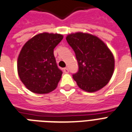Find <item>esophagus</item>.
<instances>
[{
  "label": "esophagus",
  "instance_id": "34e87169",
  "mask_svg": "<svg viewBox=\"0 0 132 132\" xmlns=\"http://www.w3.org/2000/svg\"><path fill=\"white\" fill-rule=\"evenodd\" d=\"M68 71H69V70H68V68H64V72L65 73H68Z\"/></svg>",
  "mask_w": 132,
  "mask_h": 132
}]
</instances>
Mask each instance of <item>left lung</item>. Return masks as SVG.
<instances>
[{
	"mask_svg": "<svg viewBox=\"0 0 132 132\" xmlns=\"http://www.w3.org/2000/svg\"><path fill=\"white\" fill-rule=\"evenodd\" d=\"M66 40L78 62L79 70L72 75L78 86L88 92L104 87L114 72V59L110 49L97 36L87 33H72Z\"/></svg>",
	"mask_w": 132,
	"mask_h": 132,
	"instance_id": "obj_1",
	"label": "left lung"
}]
</instances>
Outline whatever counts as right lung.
<instances>
[{"label":"right lung","mask_w":132,"mask_h":132,"mask_svg":"<svg viewBox=\"0 0 132 132\" xmlns=\"http://www.w3.org/2000/svg\"><path fill=\"white\" fill-rule=\"evenodd\" d=\"M60 34H38L25 43L18 59V72L21 82L36 94L54 90L62 71L57 67L53 49L62 40Z\"/></svg>","instance_id":"1"}]
</instances>
